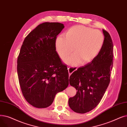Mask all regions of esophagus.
<instances>
[{"label": "esophagus", "instance_id": "1", "mask_svg": "<svg viewBox=\"0 0 127 127\" xmlns=\"http://www.w3.org/2000/svg\"><path fill=\"white\" fill-rule=\"evenodd\" d=\"M68 72H69V76L73 73V72L77 70V68L76 67H72V68H70V67H68Z\"/></svg>", "mask_w": 127, "mask_h": 127}]
</instances>
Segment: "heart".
<instances>
[{
    "label": "heart",
    "instance_id": "obj_1",
    "mask_svg": "<svg viewBox=\"0 0 127 127\" xmlns=\"http://www.w3.org/2000/svg\"><path fill=\"white\" fill-rule=\"evenodd\" d=\"M104 35L99 30L78 25L72 27L55 41V46L59 56L67 57L72 52L74 54L66 58L64 63L70 65L78 63L85 65L96 57L103 46ZM74 49H73V48Z\"/></svg>",
    "mask_w": 127,
    "mask_h": 127
}]
</instances>
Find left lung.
Instances as JSON below:
<instances>
[{"label":"left lung","mask_w":127,"mask_h":127,"mask_svg":"<svg viewBox=\"0 0 127 127\" xmlns=\"http://www.w3.org/2000/svg\"><path fill=\"white\" fill-rule=\"evenodd\" d=\"M103 33L104 43L98 55L90 63L78 68L69 78L70 85L77 92L69 99V105L77 113H86L97 106L110 84L113 43L110 34L104 29Z\"/></svg>","instance_id":"left-lung-1"}]
</instances>
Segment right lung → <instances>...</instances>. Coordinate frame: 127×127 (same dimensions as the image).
Instances as JSON below:
<instances>
[{
  "mask_svg": "<svg viewBox=\"0 0 127 127\" xmlns=\"http://www.w3.org/2000/svg\"><path fill=\"white\" fill-rule=\"evenodd\" d=\"M63 24H40L24 40L17 58V71L23 96L37 108L50 106L56 94L68 86L69 73L56 51L57 35Z\"/></svg>",
  "mask_w": 127,
  "mask_h": 127,
  "instance_id": "obj_1",
  "label": "right lung"
}]
</instances>
